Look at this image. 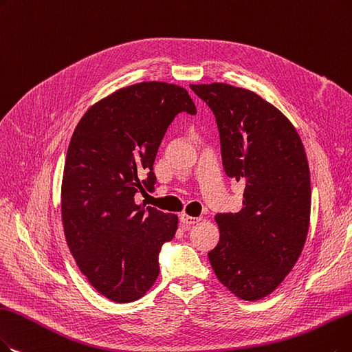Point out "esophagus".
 Returning a JSON list of instances; mask_svg holds the SVG:
<instances>
[{"instance_id": "esophagus-1", "label": "esophagus", "mask_w": 352, "mask_h": 352, "mask_svg": "<svg viewBox=\"0 0 352 352\" xmlns=\"http://www.w3.org/2000/svg\"><path fill=\"white\" fill-rule=\"evenodd\" d=\"M202 218H195V217H189V215H186V214H184L180 217V222L184 223V225H193V223H198L199 221H201Z\"/></svg>"}]
</instances>
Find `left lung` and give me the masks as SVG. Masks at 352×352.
Segmentation results:
<instances>
[{
    "mask_svg": "<svg viewBox=\"0 0 352 352\" xmlns=\"http://www.w3.org/2000/svg\"><path fill=\"white\" fill-rule=\"evenodd\" d=\"M214 112L223 170L244 185L240 212L217 214L219 241L208 252L219 282L258 300L283 282L303 250L311 176L302 140L276 107L228 83L190 85Z\"/></svg>",
    "mask_w": 352,
    "mask_h": 352,
    "instance_id": "obj_1",
    "label": "left lung"
}]
</instances>
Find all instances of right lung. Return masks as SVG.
<instances>
[{"instance_id":"1","label":"right lung","mask_w":352,"mask_h":352,"mask_svg":"<svg viewBox=\"0 0 352 352\" xmlns=\"http://www.w3.org/2000/svg\"><path fill=\"white\" fill-rule=\"evenodd\" d=\"M180 112L196 114L188 91L142 82L92 105L70 138L62 182L66 241L80 272L112 302L140 299L160 273L162 245L172 241L177 217L137 205L153 192V164Z\"/></svg>"}]
</instances>
